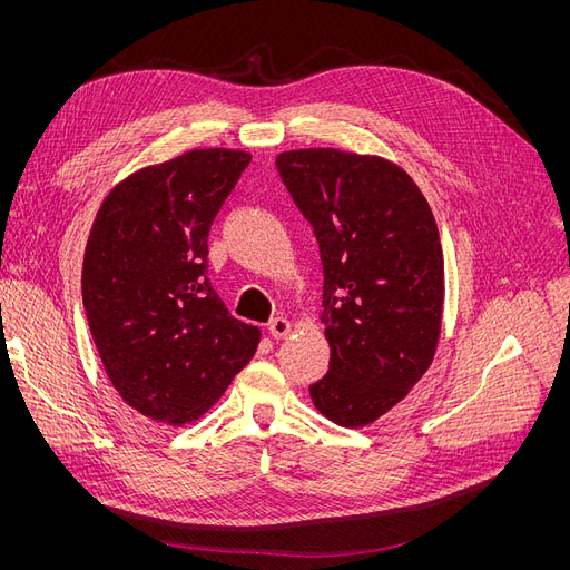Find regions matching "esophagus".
Wrapping results in <instances>:
<instances>
[{"mask_svg":"<svg viewBox=\"0 0 570 570\" xmlns=\"http://www.w3.org/2000/svg\"><path fill=\"white\" fill-rule=\"evenodd\" d=\"M267 331H269V335H273L275 340H284L286 335H291V331H293V323H291L286 316H277V318L269 321Z\"/></svg>","mask_w":570,"mask_h":570,"instance_id":"34e87169","label":"esophagus"}]
</instances>
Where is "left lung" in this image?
<instances>
[{"mask_svg":"<svg viewBox=\"0 0 570 570\" xmlns=\"http://www.w3.org/2000/svg\"><path fill=\"white\" fill-rule=\"evenodd\" d=\"M277 170L323 261L327 374L318 413L365 428L430 370L443 314V252L432 207L404 168L335 147L288 149Z\"/></svg>","mask_w":570,"mask_h":570,"instance_id":"1","label":"left lung"}]
</instances>
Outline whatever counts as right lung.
Returning a JSON list of instances; mask_svg holds the SVG:
<instances>
[{
    "instance_id": "1",
    "label": "right lung",
    "mask_w": 570,
    "mask_h": 570,
    "mask_svg": "<svg viewBox=\"0 0 570 570\" xmlns=\"http://www.w3.org/2000/svg\"><path fill=\"white\" fill-rule=\"evenodd\" d=\"M249 161L207 147L145 166L110 189L89 230V333L119 397L157 423L198 421L261 342L207 279L209 226Z\"/></svg>"
}]
</instances>
